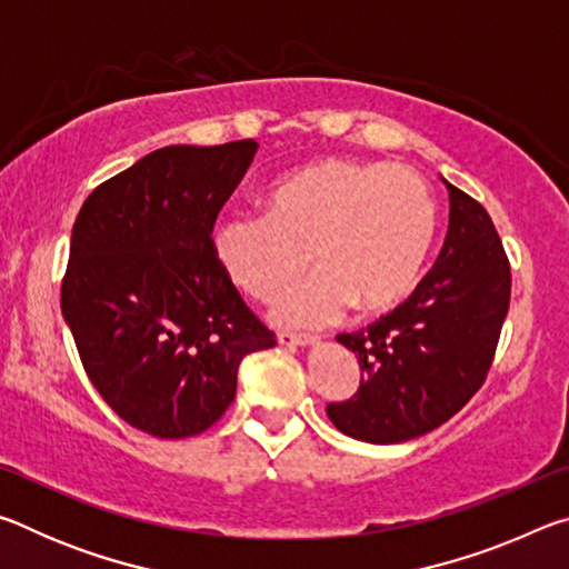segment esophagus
I'll return each instance as SVG.
<instances>
[{
	"label": "esophagus",
	"instance_id": "obj_1",
	"mask_svg": "<svg viewBox=\"0 0 569 569\" xmlns=\"http://www.w3.org/2000/svg\"><path fill=\"white\" fill-rule=\"evenodd\" d=\"M278 343H283V346H313V343H319V336H311V333H278Z\"/></svg>",
	"mask_w": 569,
	"mask_h": 569
}]
</instances>
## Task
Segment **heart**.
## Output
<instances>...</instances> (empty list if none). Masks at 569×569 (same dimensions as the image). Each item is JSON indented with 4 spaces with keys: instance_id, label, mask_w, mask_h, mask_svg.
Masks as SVG:
<instances>
[{
    "instance_id": "1",
    "label": "heart",
    "mask_w": 569,
    "mask_h": 569,
    "mask_svg": "<svg viewBox=\"0 0 569 569\" xmlns=\"http://www.w3.org/2000/svg\"><path fill=\"white\" fill-rule=\"evenodd\" d=\"M437 203L417 172L383 162L326 160L268 190L266 213H233L210 228V250L240 293H278L271 319L321 326L353 308L377 316L397 306L427 266L437 240Z\"/></svg>"
}]
</instances>
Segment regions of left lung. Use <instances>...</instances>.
Listing matches in <instances>:
<instances>
[{"instance_id": "obj_1", "label": "left lung", "mask_w": 569, "mask_h": 569, "mask_svg": "<svg viewBox=\"0 0 569 569\" xmlns=\"http://www.w3.org/2000/svg\"><path fill=\"white\" fill-rule=\"evenodd\" d=\"M445 186L449 230L435 268L391 313L336 336L361 366L359 391L326 407L346 437L399 445L427 435L475 397L492 366L512 273L487 210Z\"/></svg>"}]
</instances>
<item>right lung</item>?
Segmentation results:
<instances>
[{
	"label": "right lung",
	"mask_w": 569,
	"mask_h": 569,
	"mask_svg": "<svg viewBox=\"0 0 569 569\" xmlns=\"http://www.w3.org/2000/svg\"><path fill=\"white\" fill-rule=\"evenodd\" d=\"M256 150V140L160 148L94 188L74 220L64 323L108 407L158 439L213 427L240 361L276 346L210 250Z\"/></svg>",
	"instance_id": "obj_1"
}]
</instances>
